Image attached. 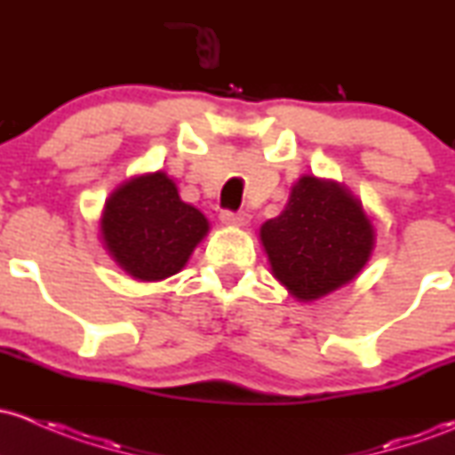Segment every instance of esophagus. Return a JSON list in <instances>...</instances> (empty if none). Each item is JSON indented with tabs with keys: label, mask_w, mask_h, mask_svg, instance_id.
Segmentation results:
<instances>
[{
	"label": "esophagus",
	"mask_w": 455,
	"mask_h": 455,
	"mask_svg": "<svg viewBox=\"0 0 455 455\" xmlns=\"http://www.w3.org/2000/svg\"><path fill=\"white\" fill-rule=\"evenodd\" d=\"M221 221L228 223V226H245V223L250 221V214L234 212V210H223Z\"/></svg>",
	"instance_id": "obj_1"
}]
</instances>
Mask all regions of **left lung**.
<instances>
[{
  "label": "left lung",
  "instance_id": "obj_1",
  "mask_svg": "<svg viewBox=\"0 0 455 455\" xmlns=\"http://www.w3.org/2000/svg\"><path fill=\"white\" fill-rule=\"evenodd\" d=\"M260 241L275 278L298 299H315L362 271L374 234L346 188L302 177L283 214L260 228Z\"/></svg>",
  "mask_w": 455,
  "mask_h": 455
}]
</instances>
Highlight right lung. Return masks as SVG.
I'll return each mask as SVG.
<instances>
[{
  "label": "right lung",
  "mask_w": 455,
  "mask_h": 455,
  "mask_svg": "<svg viewBox=\"0 0 455 455\" xmlns=\"http://www.w3.org/2000/svg\"><path fill=\"white\" fill-rule=\"evenodd\" d=\"M208 221L184 204L164 172L126 181L109 196L102 238L116 262L140 280H162L186 265Z\"/></svg>",
  "instance_id": "1"
}]
</instances>
